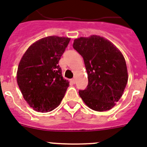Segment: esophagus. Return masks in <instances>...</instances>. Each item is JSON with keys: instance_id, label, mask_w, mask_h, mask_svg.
Here are the masks:
<instances>
[{"instance_id": "1", "label": "esophagus", "mask_w": 147, "mask_h": 147, "mask_svg": "<svg viewBox=\"0 0 147 147\" xmlns=\"http://www.w3.org/2000/svg\"><path fill=\"white\" fill-rule=\"evenodd\" d=\"M71 82H72V83H73V84H75V83H76V78H72V79L71 80Z\"/></svg>"}]
</instances>
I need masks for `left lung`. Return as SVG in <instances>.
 <instances>
[{"instance_id": "left-lung-1", "label": "left lung", "mask_w": 147, "mask_h": 147, "mask_svg": "<svg viewBox=\"0 0 147 147\" xmlns=\"http://www.w3.org/2000/svg\"><path fill=\"white\" fill-rule=\"evenodd\" d=\"M73 48L83 57L88 84L79 95L93 110H109L119 100L127 82V65L116 47L97 35L74 40Z\"/></svg>"}]
</instances>
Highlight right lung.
Segmentation results:
<instances>
[{
    "instance_id": "add662e5",
    "label": "right lung",
    "mask_w": 147,
    "mask_h": 147,
    "mask_svg": "<svg viewBox=\"0 0 147 147\" xmlns=\"http://www.w3.org/2000/svg\"><path fill=\"white\" fill-rule=\"evenodd\" d=\"M70 41L65 37L49 36L31 45L17 70V83L24 99L34 110L52 111L65 96L69 82L63 79L59 59Z\"/></svg>"
}]
</instances>
